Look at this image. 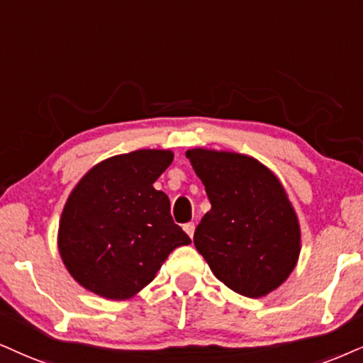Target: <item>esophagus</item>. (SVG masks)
<instances>
[{"label": "esophagus", "instance_id": "34e87169", "mask_svg": "<svg viewBox=\"0 0 363 363\" xmlns=\"http://www.w3.org/2000/svg\"><path fill=\"white\" fill-rule=\"evenodd\" d=\"M183 230H185L190 237H194V234H195V223L194 222L185 223V225H183Z\"/></svg>", "mask_w": 363, "mask_h": 363}]
</instances>
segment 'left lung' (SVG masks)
Listing matches in <instances>:
<instances>
[{
	"label": "left lung",
	"instance_id": "1",
	"mask_svg": "<svg viewBox=\"0 0 363 363\" xmlns=\"http://www.w3.org/2000/svg\"><path fill=\"white\" fill-rule=\"evenodd\" d=\"M212 208L194 244L217 279L247 298L279 288L296 266L301 232L288 195L269 168L250 156L186 151Z\"/></svg>",
	"mask_w": 363,
	"mask_h": 363
}]
</instances>
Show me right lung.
I'll use <instances>...</instances> for the list:
<instances>
[{
	"label": "right lung",
	"mask_w": 363,
	"mask_h": 363,
	"mask_svg": "<svg viewBox=\"0 0 363 363\" xmlns=\"http://www.w3.org/2000/svg\"><path fill=\"white\" fill-rule=\"evenodd\" d=\"M172 161L169 150H138L101 161L75 185L60 217L58 252L80 286L129 299L172 250L191 242L173 222L167 194L153 186Z\"/></svg>",
	"instance_id": "obj_1"
}]
</instances>
